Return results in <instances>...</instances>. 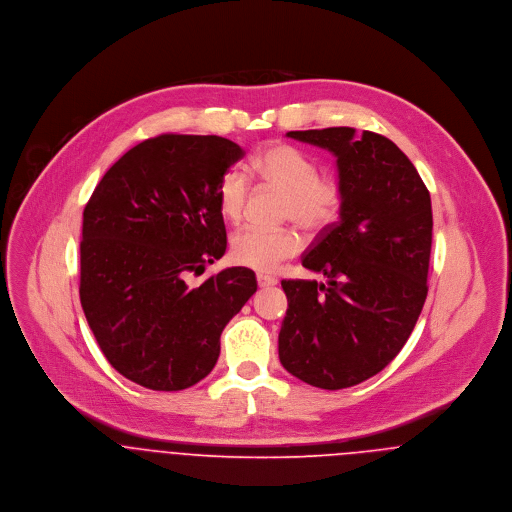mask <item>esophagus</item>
Here are the masks:
<instances>
[{
	"label": "esophagus",
	"instance_id": "1",
	"mask_svg": "<svg viewBox=\"0 0 512 512\" xmlns=\"http://www.w3.org/2000/svg\"><path fill=\"white\" fill-rule=\"evenodd\" d=\"M256 280H258V286H260V288H272V286H276V284H278V280H276V278L266 276V274H258V276H256Z\"/></svg>",
	"mask_w": 512,
	"mask_h": 512
}]
</instances>
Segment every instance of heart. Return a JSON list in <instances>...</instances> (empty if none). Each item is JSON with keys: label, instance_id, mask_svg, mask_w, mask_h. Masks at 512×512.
Listing matches in <instances>:
<instances>
[{"label": "heart", "instance_id": "obj_1", "mask_svg": "<svg viewBox=\"0 0 512 512\" xmlns=\"http://www.w3.org/2000/svg\"><path fill=\"white\" fill-rule=\"evenodd\" d=\"M254 171L274 189L286 193L284 217L309 232H321L339 219L345 187L337 175L319 173V163L299 147L276 144L260 151ZM250 179L242 167H230L219 183V209L228 222H240L246 211ZM301 250L293 228L246 226L232 236L230 258L244 268L274 272Z\"/></svg>", "mask_w": 512, "mask_h": 512}]
</instances>
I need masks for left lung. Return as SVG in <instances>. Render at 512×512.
Instances as JSON below:
<instances>
[{
  "label": "left lung",
  "instance_id": "1",
  "mask_svg": "<svg viewBox=\"0 0 512 512\" xmlns=\"http://www.w3.org/2000/svg\"><path fill=\"white\" fill-rule=\"evenodd\" d=\"M329 149L345 187L341 217L301 264L327 278L284 280L280 363L299 380L341 390L378 374L406 345L428 295L432 201L404 151L355 128L288 132Z\"/></svg>",
  "mask_w": 512,
  "mask_h": 512
}]
</instances>
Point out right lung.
<instances>
[{
  "mask_svg": "<svg viewBox=\"0 0 512 512\" xmlns=\"http://www.w3.org/2000/svg\"><path fill=\"white\" fill-rule=\"evenodd\" d=\"M242 157L219 136L161 134L126 151L84 207L80 303L108 363L140 386L203 380L222 329L258 290L240 266L187 282L226 252L217 193Z\"/></svg>",
  "mask_w": 512,
  "mask_h": 512,
  "instance_id": "right-lung-1",
  "label": "right lung"
}]
</instances>
